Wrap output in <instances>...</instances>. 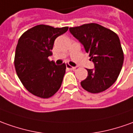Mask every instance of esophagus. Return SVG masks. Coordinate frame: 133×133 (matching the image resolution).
<instances>
[{
  "label": "esophagus",
  "mask_w": 133,
  "mask_h": 133,
  "mask_svg": "<svg viewBox=\"0 0 133 133\" xmlns=\"http://www.w3.org/2000/svg\"><path fill=\"white\" fill-rule=\"evenodd\" d=\"M66 68L69 69V70H75L76 69V67L75 66H70V65L69 64H66Z\"/></svg>",
  "instance_id": "obj_1"
}]
</instances>
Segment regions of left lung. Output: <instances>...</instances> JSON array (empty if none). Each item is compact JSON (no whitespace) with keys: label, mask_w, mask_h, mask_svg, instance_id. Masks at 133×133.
<instances>
[{"label":"left lung","mask_w":133,"mask_h":133,"mask_svg":"<svg viewBox=\"0 0 133 133\" xmlns=\"http://www.w3.org/2000/svg\"><path fill=\"white\" fill-rule=\"evenodd\" d=\"M69 32L82 43L95 66L87 69L88 77L80 82L82 88L92 93L108 89L117 80L124 61L118 35L96 23L70 27Z\"/></svg>","instance_id":"8db88e82"}]
</instances>
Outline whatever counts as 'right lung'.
Listing matches in <instances>:
<instances>
[{"label": "right lung", "mask_w": 133, "mask_h": 133, "mask_svg": "<svg viewBox=\"0 0 133 133\" xmlns=\"http://www.w3.org/2000/svg\"><path fill=\"white\" fill-rule=\"evenodd\" d=\"M68 26L54 28L40 24L26 31L16 45L14 65L19 79L30 93L48 98L60 88L66 64L50 61L56 37L65 33Z\"/></svg>", "instance_id": "1"}]
</instances>
